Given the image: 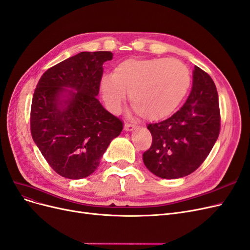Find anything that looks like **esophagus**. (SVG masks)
<instances>
[{
	"label": "esophagus",
	"instance_id": "obj_1",
	"mask_svg": "<svg viewBox=\"0 0 250 250\" xmlns=\"http://www.w3.org/2000/svg\"><path fill=\"white\" fill-rule=\"evenodd\" d=\"M135 128H137V126L134 125V124L125 123V125H124V130L125 131H132V130H134Z\"/></svg>",
	"mask_w": 250,
	"mask_h": 250
}]
</instances>
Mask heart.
I'll return each instance as SVG.
<instances>
[{
    "label": "heart",
    "mask_w": 250,
    "mask_h": 250,
    "mask_svg": "<svg viewBox=\"0 0 250 250\" xmlns=\"http://www.w3.org/2000/svg\"><path fill=\"white\" fill-rule=\"evenodd\" d=\"M190 85V72L178 59H129L115 73L103 75L100 89L109 111L118 114L129 92V100L142 118L158 120L178 107Z\"/></svg>",
    "instance_id": "heart-1"
}]
</instances>
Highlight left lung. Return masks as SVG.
<instances>
[{
  "instance_id": "obj_1",
  "label": "left lung",
  "mask_w": 250,
  "mask_h": 250,
  "mask_svg": "<svg viewBox=\"0 0 250 250\" xmlns=\"http://www.w3.org/2000/svg\"><path fill=\"white\" fill-rule=\"evenodd\" d=\"M192 89L177 113L147 127L152 145L143 154L145 166L162 179L190 175L207 158L220 130L218 93L211 76L197 66Z\"/></svg>"
}]
</instances>
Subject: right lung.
Returning a JSON list of instances; mask_svg holds the SVG:
<instances>
[{"instance_id": "add662e5", "label": "right lung", "mask_w": 250, "mask_h": 250, "mask_svg": "<svg viewBox=\"0 0 250 250\" xmlns=\"http://www.w3.org/2000/svg\"><path fill=\"white\" fill-rule=\"evenodd\" d=\"M110 51H83L47 69L32 100L31 133L57 174L83 179L99 167L102 155L123 129L97 99L103 63Z\"/></svg>"}]
</instances>
